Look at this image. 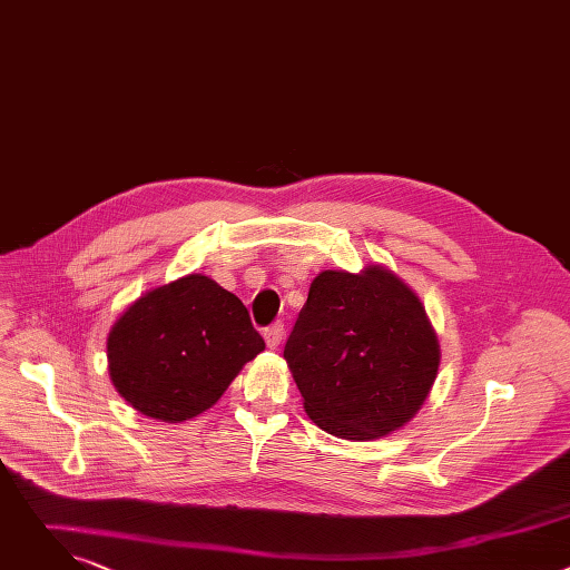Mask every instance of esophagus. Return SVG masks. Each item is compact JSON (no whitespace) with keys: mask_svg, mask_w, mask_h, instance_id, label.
<instances>
[{"mask_svg":"<svg viewBox=\"0 0 570 570\" xmlns=\"http://www.w3.org/2000/svg\"><path fill=\"white\" fill-rule=\"evenodd\" d=\"M264 338H266V345H268L271 350H277L279 343H282V338H284V322H282V320L273 322L271 327L264 332Z\"/></svg>","mask_w":570,"mask_h":570,"instance_id":"1","label":"esophagus"}]
</instances>
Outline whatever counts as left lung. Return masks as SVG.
<instances>
[{"label": "left lung", "instance_id": "left-lung-1", "mask_svg": "<svg viewBox=\"0 0 570 570\" xmlns=\"http://www.w3.org/2000/svg\"><path fill=\"white\" fill-rule=\"evenodd\" d=\"M284 358L306 415L365 442L409 424L440 367V343L411 286L392 271H324L308 288Z\"/></svg>", "mask_w": 570, "mask_h": 570}]
</instances>
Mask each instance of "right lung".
<instances>
[{
	"label": "right lung",
	"instance_id": "add662e5",
	"mask_svg": "<svg viewBox=\"0 0 570 570\" xmlns=\"http://www.w3.org/2000/svg\"><path fill=\"white\" fill-rule=\"evenodd\" d=\"M264 350L243 302L194 273L124 311L108 334V370L135 411L178 424L212 409Z\"/></svg>",
	"mask_w": 570,
	"mask_h": 570
}]
</instances>
